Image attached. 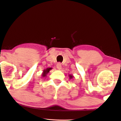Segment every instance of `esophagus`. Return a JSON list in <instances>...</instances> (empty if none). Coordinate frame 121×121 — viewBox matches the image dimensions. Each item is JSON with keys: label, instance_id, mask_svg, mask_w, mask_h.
<instances>
[{"label": "esophagus", "instance_id": "34e87169", "mask_svg": "<svg viewBox=\"0 0 121 121\" xmlns=\"http://www.w3.org/2000/svg\"><path fill=\"white\" fill-rule=\"evenodd\" d=\"M56 67H57L58 70H61V68H62L61 64L60 63V62H59V63H58L57 64V65H56Z\"/></svg>", "mask_w": 121, "mask_h": 121}]
</instances>
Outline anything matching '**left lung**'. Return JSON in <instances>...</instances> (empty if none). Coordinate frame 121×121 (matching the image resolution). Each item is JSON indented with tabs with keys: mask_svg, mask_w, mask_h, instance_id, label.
Instances as JSON below:
<instances>
[{
	"mask_svg": "<svg viewBox=\"0 0 121 121\" xmlns=\"http://www.w3.org/2000/svg\"><path fill=\"white\" fill-rule=\"evenodd\" d=\"M69 78H70V79H72V78H73V75H71V74L69 75Z\"/></svg>",
	"mask_w": 121,
	"mask_h": 121,
	"instance_id": "left-lung-1",
	"label": "left lung"
}]
</instances>
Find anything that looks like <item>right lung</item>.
<instances>
[{
	"label": "right lung",
	"mask_w": 121,
	"mask_h": 121,
	"mask_svg": "<svg viewBox=\"0 0 121 121\" xmlns=\"http://www.w3.org/2000/svg\"><path fill=\"white\" fill-rule=\"evenodd\" d=\"M52 69L51 68H47L46 69H44L43 71V73L42 74V77H45V76H47V74L49 73L50 70Z\"/></svg>",
	"instance_id": "right-lung-1"
}]
</instances>
